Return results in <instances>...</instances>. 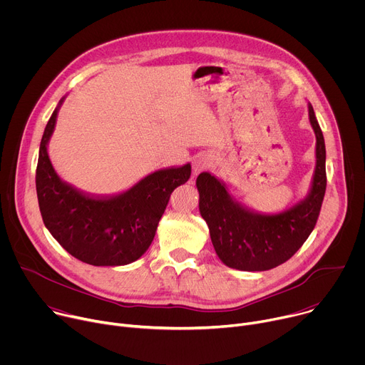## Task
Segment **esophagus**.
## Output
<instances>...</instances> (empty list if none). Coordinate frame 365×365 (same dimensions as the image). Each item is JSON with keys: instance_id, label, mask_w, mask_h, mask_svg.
I'll return each instance as SVG.
<instances>
[{"instance_id": "obj_1", "label": "esophagus", "mask_w": 365, "mask_h": 365, "mask_svg": "<svg viewBox=\"0 0 365 365\" xmlns=\"http://www.w3.org/2000/svg\"><path fill=\"white\" fill-rule=\"evenodd\" d=\"M206 168V163L202 160V159H196V160H193V163H192V169H193V176H196V175H199L203 169Z\"/></svg>"}]
</instances>
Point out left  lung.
I'll return each instance as SVG.
<instances>
[{
	"label": "left lung",
	"mask_w": 365,
	"mask_h": 365,
	"mask_svg": "<svg viewBox=\"0 0 365 365\" xmlns=\"http://www.w3.org/2000/svg\"><path fill=\"white\" fill-rule=\"evenodd\" d=\"M317 137V165L304 199L279 214H259L238 202L228 186L203 172L196 179L199 212L210 228L221 262L242 272H264L283 264L314 231L327 189V150L315 111L307 102Z\"/></svg>",
	"instance_id": "obj_1"
}]
</instances>
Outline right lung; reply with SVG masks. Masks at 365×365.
I'll use <instances>...</instances> for the list:
<instances>
[{
  "label": "right lung",
  "instance_id": "1",
  "mask_svg": "<svg viewBox=\"0 0 365 365\" xmlns=\"http://www.w3.org/2000/svg\"><path fill=\"white\" fill-rule=\"evenodd\" d=\"M65 98L51 114L38 150L36 190L43 222L86 264H130L150 247L172 192L190 178V165L154 172L114 196L85 195L58 176L47 153Z\"/></svg>",
  "mask_w": 365,
  "mask_h": 365
}]
</instances>
